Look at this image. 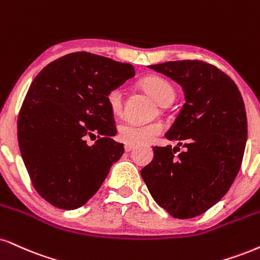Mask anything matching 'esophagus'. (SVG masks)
I'll list each match as a JSON object with an SVG mask.
<instances>
[{
    "mask_svg": "<svg viewBox=\"0 0 260 260\" xmlns=\"http://www.w3.org/2000/svg\"><path fill=\"white\" fill-rule=\"evenodd\" d=\"M134 145H131V144H124V150H126L127 152H129L131 150H133Z\"/></svg>",
    "mask_w": 260,
    "mask_h": 260,
    "instance_id": "obj_1",
    "label": "esophagus"
}]
</instances>
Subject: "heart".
Wrapping results in <instances>:
<instances>
[{"instance_id":"heart-1","label":"heart","mask_w":260,"mask_h":260,"mask_svg":"<svg viewBox=\"0 0 260 260\" xmlns=\"http://www.w3.org/2000/svg\"><path fill=\"white\" fill-rule=\"evenodd\" d=\"M143 87L158 104L168 105L176 98V90L167 80L161 76H150L143 81ZM109 108L115 115H118L123 109V89L121 87L112 88L106 94ZM164 129L161 123H139V122L127 120L120 123L117 128V138L124 144L131 145H143L151 142L157 134Z\"/></svg>"}]
</instances>
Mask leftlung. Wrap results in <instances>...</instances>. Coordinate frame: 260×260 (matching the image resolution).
Wrapping results in <instances>:
<instances>
[{
	"instance_id": "obj_1",
	"label": "left lung",
	"mask_w": 260,
	"mask_h": 260,
	"mask_svg": "<svg viewBox=\"0 0 260 260\" xmlns=\"http://www.w3.org/2000/svg\"><path fill=\"white\" fill-rule=\"evenodd\" d=\"M183 87L185 104L165 134L177 146H155L140 171L152 199L172 217L205 213L229 191L242 164L247 140L245 103L226 74L202 60L151 65ZM179 151V150H178Z\"/></svg>"
}]
</instances>
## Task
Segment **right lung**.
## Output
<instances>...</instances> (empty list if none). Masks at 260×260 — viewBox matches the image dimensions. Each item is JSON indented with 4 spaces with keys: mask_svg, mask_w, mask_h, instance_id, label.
I'll return each mask as SVG.
<instances>
[{
    "mask_svg": "<svg viewBox=\"0 0 260 260\" xmlns=\"http://www.w3.org/2000/svg\"><path fill=\"white\" fill-rule=\"evenodd\" d=\"M133 65L88 52L49 62L31 83L18 117V143L31 183L54 207L75 209L98 191L123 154L106 94ZM99 138L93 146L86 139Z\"/></svg>",
    "mask_w": 260,
    "mask_h": 260,
    "instance_id": "add662e5",
    "label": "right lung"
}]
</instances>
